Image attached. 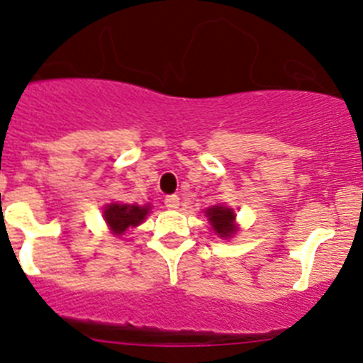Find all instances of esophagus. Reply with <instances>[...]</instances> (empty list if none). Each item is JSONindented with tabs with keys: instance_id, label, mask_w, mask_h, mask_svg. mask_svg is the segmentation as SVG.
I'll use <instances>...</instances> for the list:
<instances>
[{
	"instance_id": "obj_1",
	"label": "esophagus",
	"mask_w": 363,
	"mask_h": 363,
	"mask_svg": "<svg viewBox=\"0 0 363 363\" xmlns=\"http://www.w3.org/2000/svg\"><path fill=\"white\" fill-rule=\"evenodd\" d=\"M164 204L168 210H177L179 204H181V199H179L177 195H168V197L164 199Z\"/></svg>"
}]
</instances>
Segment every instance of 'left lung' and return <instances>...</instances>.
<instances>
[{
    "instance_id": "obj_1",
    "label": "left lung",
    "mask_w": 363,
    "mask_h": 363,
    "mask_svg": "<svg viewBox=\"0 0 363 363\" xmlns=\"http://www.w3.org/2000/svg\"><path fill=\"white\" fill-rule=\"evenodd\" d=\"M206 215L210 217L211 226L217 231L220 237H231L237 231V226L233 224L235 213L230 208H222V206H213L210 210L206 211Z\"/></svg>"
}]
</instances>
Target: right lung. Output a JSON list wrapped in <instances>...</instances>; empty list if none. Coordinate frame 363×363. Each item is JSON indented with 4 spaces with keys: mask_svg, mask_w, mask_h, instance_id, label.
I'll list each match as a JSON object with an SVG mask.
<instances>
[{
    "mask_svg": "<svg viewBox=\"0 0 363 363\" xmlns=\"http://www.w3.org/2000/svg\"><path fill=\"white\" fill-rule=\"evenodd\" d=\"M148 208L130 204H108L104 208V220L113 233L121 235L133 226H139L145 220Z\"/></svg>",
    "mask_w": 363,
    "mask_h": 363,
    "instance_id": "add662e5",
    "label": "right lung"
}]
</instances>
